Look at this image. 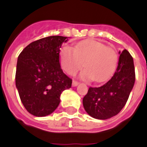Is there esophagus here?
Listing matches in <instances>:
<instances>
[{
    "label": "esophagus",
    "mask_w": 147,
    "mask_h": 147,
    "mask_svg": "<svg viewBox=\"0 0 147 147\" xmlns=\"http://www.w3.org/2000/svg\"><path fill=\"white\" fill-rule=\"evenodd\" d=\"M78 84H79V82L76 81V80H73V81H72V86H76Z\"/></svg>",
    "instance_id": "esophagus-1"
}]
</instances>
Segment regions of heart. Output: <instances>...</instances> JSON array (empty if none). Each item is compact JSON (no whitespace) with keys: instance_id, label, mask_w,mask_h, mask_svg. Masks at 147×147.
<instances>
[{"instance_id":"1","label":"heart","mask_w":147,"mask_h":147,"mask_svg":"<svg viewBox=\"0 0 147 147\" xmlns=\"http://www.w3.org/2000/svg\"><path fill=\"white\" fill-rule=\"evenodd\" d=\"M118 60L116 49L94 40L80 42L74 48L65 45L60 53L61 65L65 72L73 76L84 66L86 68L80 73L81 78L94 79L99 83L113 75Z\"/></svg>"}]
</instances>
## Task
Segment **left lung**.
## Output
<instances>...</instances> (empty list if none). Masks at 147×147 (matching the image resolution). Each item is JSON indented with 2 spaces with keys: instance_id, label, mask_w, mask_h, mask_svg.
I'll return each mask as SVG.
<instances>
[{
  "instance_id": "left-lung-1",
  "label": "left lung",
  "mask_w": 147,
  "mask_h": 147,
  "mask_svg": "<svg viewBox=\"0 0 147 147\" xmlns=\"http://www.w3.org/2000/svg\"><path fill=\"white\" fill-rule=\"evenodd\" d=\"M119 53L117 68L112 78L99 87H90L83 99L86 112L95 119L106 120L119 113L135 84L136 72L131 55L127 49Z\"/></svg>"
}]
</instances>
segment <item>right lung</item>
<instances>
[{
    "label": "right lung",
    "instance_id": "1",
    "mask_svg": "<svg viewBox=\"0 0 147 147\" xmlns=\"http://www.w3.org/2000/svg\"><path fill=\"white\" fill-rule=\"evenodd\" d=\"M67 37L49 36L31 42L18 57L16 86L23 105L35 117H45L57 108L61 93L72 80L63 72L60 51Z\"/></svg>",
    "mask_w": 147,
    "mask_h": 147
}]
</instances>
